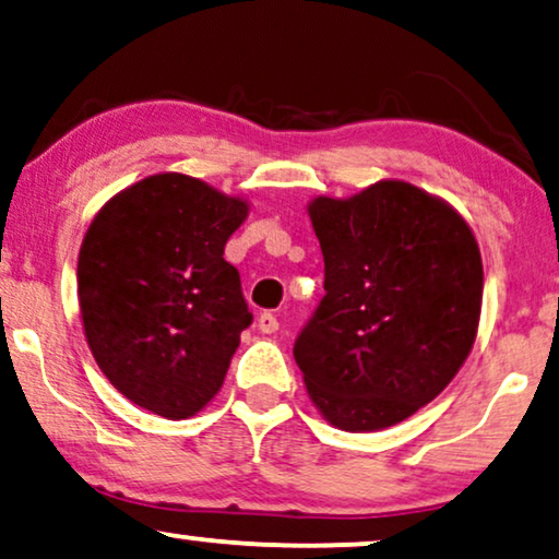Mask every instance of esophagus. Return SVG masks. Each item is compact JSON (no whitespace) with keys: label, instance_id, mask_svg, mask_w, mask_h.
I'll list each match as a JSON object with an SVG mask.
<instances>
[{"label":"esophagus","instance_id":"1","mask_svg":"<svg viewBox=\"0 0 559 559\" xmlns=\"http://www.w3.org/2000/svg\"><path fill=\"white\" fill-rule=\"evenodd\" d=\"M258 330L263 334L278 332V319H275V314H271V311H263V314L258 317Z\"/></svg>","mask_w":559,"mask_h":559}]
</instances>
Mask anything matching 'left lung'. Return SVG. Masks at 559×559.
I'll return each instance as SVG.
<instances>
[{
    "mask_svg": "<svg viewBox=\"0 0 559 559\" xmlns=\"http://www.w3.org/2000/svg\"><path fill=\"white\" fill-rule=\"evenodd\" d=\"M324 299L294 342L326 421L373 431L440 396L471 353L483 301L478 242L440 199L381 181L309 204Z\"/></svg>",
    "mask_w": 559,
    "mask_h": 559,
    "instance_id": "1",
    "label": "left lung"
}]
</instances>
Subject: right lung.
Returning a JSON list of instances; mask_svg holds the SVG:
<instances>
[{
	"label": "right lung",
	"mask_w": 559,
	"mask_h": 559,
	"mask_svg": "<svg viewBox=\"0 0 559 559\" xmlns=\"http://www.w3.org/2000/svg\"><path fill=\"white\" fill-rule=\"evenodd\" d=\"M248 204L191 176L158 174L117 193L79 252V304L102 373L132 404L186 419L225 383L252 324L229 235Z\"/></svg>",
	"instance_id": "right-lung-1"
}]
</instances>
